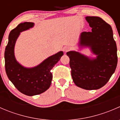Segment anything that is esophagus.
<instances>
[{
  "label": "esophagus",
  "instance_id": "1",
  "mask_svg": "<svg viewBox=\"0 0 120 120\" xmlns=\"http://www.w3.org/2000/svg\"><path fill=\"white\" fill-rule=\"evenodd\" d=\"M70 49H71V48H70L69 46H66L64 47L63 48V50L64 52H67L69 51Z\"/></svg>",
  "mask_w": 120,
  "mask_h": 120
}]
</instances>
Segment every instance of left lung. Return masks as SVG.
I'll list each match as a JSON object with an SVG mask.
<instances>
[{"label": "left lung", "mask_w": 120, "mask_h": 120, "mask_svg": "<svg viewBox=\"0 0 120 120\" xmlns=\"http://www.w3.org/2000/svg\"><path fill=\"white\" fill-rule=\"evenodd\" d=\"M91 32L81 34L79 48H90L95 58L76 51L66 53L70 58L71 76L77 86L86 90H96L107 83L117 65V45L112 26L99 17H85Z\"/></svg>", "instance_id": "8db88e82"}]
</instances>
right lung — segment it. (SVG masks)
<instances>
[{"label":"right lung","instance_id":"add662e5","mask_svg":"<svg viewBox=\"0 0 120 120\" xmlns=\"http://www.w3.org/2000/svg\"><path fill=\"white\" fill-rule=\"evenodd\" d=\"M34 26V22H22L11 30L4 52L5 70L8 79L20 92L31 96L42 94L49 89L52 80L50 70L63 55V52H59L34 67L26 68L20 64L14 56L15 42L20 32Z\"/></svg>","mask_w":120,"mask_h":120}]
</instances>
